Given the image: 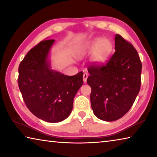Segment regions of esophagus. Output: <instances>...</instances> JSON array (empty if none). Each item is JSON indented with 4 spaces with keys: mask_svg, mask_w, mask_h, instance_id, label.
<instances>
[{
    "mask_svg": "<svg viewBox=\"0 0 157 157\" xmlns=\"http://www.w3.org/2000/svg\"><path fill=\"white\" fill-rule=\"evenodd\" d=\"M87 78H88V74H87L86 73H84L83 74V80H84V82H86Z\"/></svg>",
    "mask_w": 157,
    "mask_h": 157,
    "instance_id": "1",
    "label": "esophagus"
}]
</instances>
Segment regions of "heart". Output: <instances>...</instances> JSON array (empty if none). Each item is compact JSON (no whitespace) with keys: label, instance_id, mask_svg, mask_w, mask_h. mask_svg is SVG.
Wrapping results in <instances>:
<instances>
[{"label":"heart","instance_id":"b5f03b06","mask_svg":"<svg viewBox=\"0 0 157 157\" xmlns=\"http://www.w3.org/2000/svg\"><path fill=\"white\" fill-rule=\"evenodd\" d=\"M113 43L109 39L95 38L76 48L75 53L78 57H83L92 52L91 61L95 64L105 63L113 50Z\"/></svg>","mask_w":157,"mask_h":157}]
</instances>
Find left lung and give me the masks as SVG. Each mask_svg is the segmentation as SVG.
I'll return each instance as SVG.
<instances>
[{"instance_id":"left-lung-1","label":"left lung","mask_w":157,"mask_h":157,"mask_svg":"<svg viewBox=\"0 0 157 157\" xmlns=\"http://www.w3.org/2000/svg\"><path fill=\"white\" fill-rule=\"evenodd\" d=\"M115 50L105 64L89 66L86 80L95 116L108 122L128 112L141 84L142 63L136 50L120 34H116Z\"/></svg>"}]
</instances>
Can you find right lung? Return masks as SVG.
<instances>
[{
    "instance_id": "right-lung-1",
    "label": "right lung",
    "mask_w": 157,
    "mask_h": 157,
    "mask_svg": "<svg viewBox=\"0 0 157 157\" xmlns=\"http://www.w3.org/2000/svg\"><path fill=\"white\" fill-rule=\"evenodd\" d=\"M54 39L42 41L29 51L18 67V87L28 109L37 118L58 123L70 115L74 97L83 84V72L73 76L50 69L48 60Z\"/></svg>"
}]
</instances>
